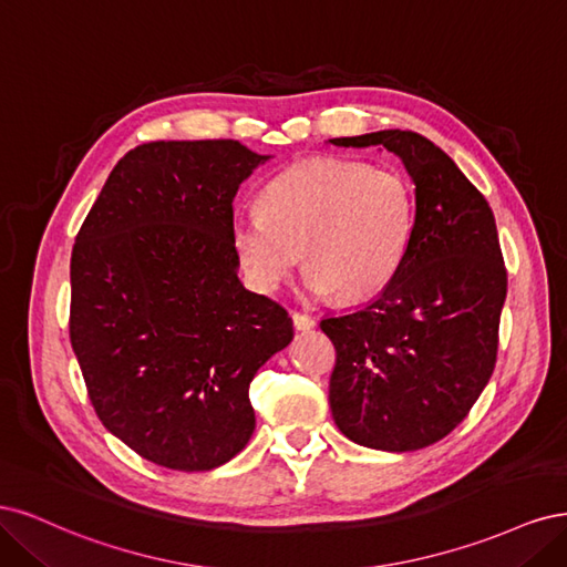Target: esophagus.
I'll return each instance as SVG.
<instances>
[{"label":"esophagus","instance_id":"34e87169","mask_svg":"<svg viewBox=\"0 0 567 567\" xmlns=\"http://www.w3.org/2000/svg\"><path fill=\"white\" fill-rule=\"evenodd\" d=\"M291 322H295V327L301 332H308V330H313V327H316V318L308 316V313H299V310L291 313Z\"/></svg>","mask_w":567,"mask_h":567}]
</instances>
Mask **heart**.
<instances>
[{"label":"heart","instance_id":"obj_1","mask_svg":"<svg viewBox=\"0 0 567 567\" xmlns=\"http://www.w3.org/2000/svg\"><path fill=\"white\" fill-rule=\"evenodd\" d=\"M412 228L414 197L398 172L320 157L272 178L261 212H237L233 245L261 291H276L301 251L310 291L364 299L393 280Z\"/></svg>","mask_w":567,"mask_h":567}]
</instances>
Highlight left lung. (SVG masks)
I'll return each mask as SVG.
<instances>
[{
  "label": "left lung",
  "instance_id": "left-lung-1",
  "mask_svg": "<svg viewBox=\"0 0 567 567\" xmlns=\"http://www.w3.org/2000/svg\"><path fill=\"white\" fill-rule=\"evenodd\" d=\"M330 143L386 148L414 184L412 240L393 280L355 313L320 322L337 349L332 416L358 445L422 450L464 422L495 372L506 299L495 216L422 134L386 130Z\"/></svg>",
  "mask_w": 567,
  "mask_h": 567
}]
</instances>
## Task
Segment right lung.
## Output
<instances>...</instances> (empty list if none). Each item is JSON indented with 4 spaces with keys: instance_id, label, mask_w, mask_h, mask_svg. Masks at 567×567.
Masks as SVG:
<instances>
[{
    "instance_id": "add662e5",
    "label": "right lung",
    "mask_w": 567,
    "mask_h": 567,
    "mask_svg": "<svg viewBox=\"0 0 567 567\" xmlns=\"http://www.w3.org/2000/svg\"><path fill=\"white\" fill-rule=\"evenodd\" d=\"M266 155L153 141L107 176L70 259V343L103 426L143 460L209 471L257 426L249 383L295 337L237 278L233 199Z\"/></svg>"
}]
</instances>
